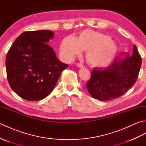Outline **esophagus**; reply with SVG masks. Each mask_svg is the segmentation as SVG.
I'll return each mask as SVG.
<instances>
[{
	"label": "esophagus",
	"instance_id": "esophagus-1",
	"mask_svg": "<svg viewBox=\"0 0 146 146\" xmlns=\"http://www.w3.org/2000/svg\"><path fill=\"white\" fill-rule=\"evenodd\" d=\"M76 66H78L79 68H83V67H84V66H83V65L82 63H77L76 64Z\"/></svg>",
	"mask_w": 146,
	"mask_h": 146
}]
</instances>
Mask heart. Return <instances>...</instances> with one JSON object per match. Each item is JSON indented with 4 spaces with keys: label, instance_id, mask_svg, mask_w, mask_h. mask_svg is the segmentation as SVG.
Listing matches in <instances>:
<instances>
[{
    "label": "heart",
    "instance_id": "obj_1",
    "mask_svg": "<svg viewBox=\"0 0 146 146\" xmlns=\"http://www.w3.org/2000/svg\"><path fill=\"white\" fill-rule=\"evenodd\" d=\"M83 50L86 51V60L90 65L103 68L113 60L117 47L110 36L92 29L83 31L78 38L68 36L62 40L60 52L66 60H73Z\"/></svg>",
    "mask_w": 146,
    "mask_h": 146
}]
</instances>
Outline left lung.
<instances>
[{"label":"left lung","mask_w":146,"mask_h":146,"mask_svg":"<svg viewBox=\"0 0 146 146\" xmlns=\"http://www.w3.org/2000/svg\"><path fill=\"white\" fill-rule=\"evenodd\" d=\"M141 66V57L134 44L132 54L125 52L110 66L94 68L86 88L93 98L108 101L120 97L134 85Z\"/></svg>","instance_id":"1"}]
</instances>
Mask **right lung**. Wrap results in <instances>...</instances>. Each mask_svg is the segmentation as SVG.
<instances>
[{"label":"right lung","instance_id":"1","mask_svg":"<svg viewBox=\"0 0 146 146\" xmlns=\"http://www.w3.org/2000/svg\"><path fill=\"white\" fill-rule=\"evenodd\" d=\"M54 36L49 30L24 32L8 51L5 65L9 83L25 100L36 101L48 97L62 71L69 66L59 60L47 44Z\"/></svg>","mask_w":146,"mask_h":146}]
</instances>
